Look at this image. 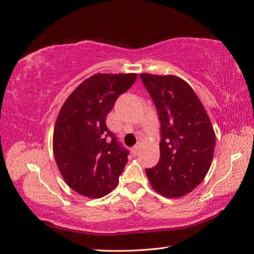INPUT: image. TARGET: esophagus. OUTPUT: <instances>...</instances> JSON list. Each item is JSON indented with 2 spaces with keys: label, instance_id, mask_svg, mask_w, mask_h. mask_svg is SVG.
Here are the masks:
<instances>
[{
  "label": "esophagus",
  "instance_id": "obj_1",
  "mask_svg": "<svg viewBox=\"0 0 254 254\" xmlns=\"http://www.w3.org/2000/svg\"><path fill=\"white\" fill-rule=\"evenodd\" d=\"M138 148H139L138 145H134V146H132V148H131V153H132L133 155H137V153H138Z\"/></svg>",
  "mask_w": 254,
  "mask_h": 254
}]
</instances>
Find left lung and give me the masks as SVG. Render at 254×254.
I'll use <instances>...</instances> for the list:
<instances>
[{"mask_svg": "<svg viewBox=\"0 0 254 254\" xmlns=\"http://www.w3.org/2000/svg\"><path fill=\"white\" fill-rule=\"evenodd\" d=\"M161 124L160 161L145 173L155 191L179 198L199 186L210 170L215 132L198 95L182 78L140 74Z\"/></svg>", "mask_w": 254, "mask_h": 254, "instance_id": "8db88e82", "label": "left lung"}]
</instances>
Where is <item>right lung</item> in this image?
<instances>
[{"label":"right lung","instance_id":"1","mask_svg":"<svg viewBox=\"0 0 254 254\" xmlns=\"http://www.w3.org/2000/svg\"><path fill=\"white\" fill-rule=\"evenodd\" d=\"M137 74H95L82 81L59 113L53 152L66 184L81 195L102 198L118 184L129 151L106 126L117 98Z\"/></svg>","mask_w":254,"mask_h":254}]
</instances>
